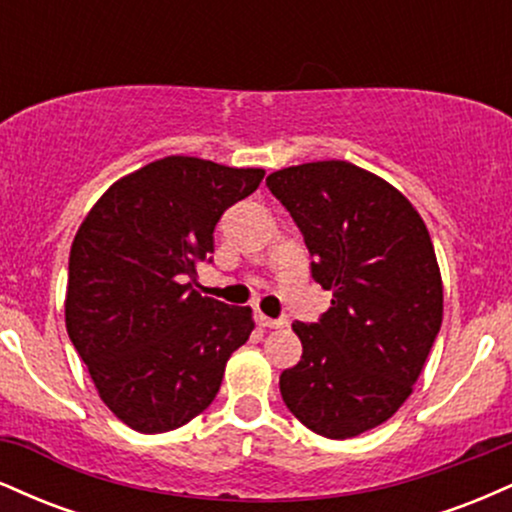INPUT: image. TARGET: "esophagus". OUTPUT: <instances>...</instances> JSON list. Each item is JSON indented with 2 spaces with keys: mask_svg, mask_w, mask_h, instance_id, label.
Returning <instances> with one entry per match:
<instances>
[{
  "mask_svg": "<svg viewBox=\"0 0 512 512\" xmlns=\"http://www.w3.org/2000/svg\"><path fill=\"white\" fill-rule=\"evenodd\" d=\"M257 325L269 327V330H281V327H286V325H289V322H286V320H274V317H267V315L257 313Z\"/></svg>",
  "mask_w": 512,
  "mask_h": 512,
  "instance_id": "esophagus-1",
  "label": "esophagus"
}]
</instances>
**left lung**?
<instances>
[{"instance_id": "obj_1", "label": "left lung", "mask_w": 512, "mask_h": 512, "mask_svg": "<svg viewBox=\"0 0 512 512\" xmlns=\"http://www.w3.org/2000/svg\"><path fill=\"white\" fill-rule=\"evenodd\" d=\"M269 192L303 233L310 272L332 291L317 322H293L301 361L279 390L303 426L344 440L407 402L443 322V281L419 211L346 161L276 170Z\"/></svg>"}]
</instances>
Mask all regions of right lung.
I'll list each match as a JSON object with an SVG mask.
<instances>
[{"instance_id": "1", "label": "right lung", "mask_w": 512, "mask_h": 512, "mask_svg": "<svg viewBox=\"0 0 512 512\" xmlns=\"http://www.w3.org/2000/svg\"><path fill=\"white\" fill-rule=\"evenodd\" d=\"M262 168L166 156L117 180L69 252L64 320L108 409L139 433L185 426L214 402L252 310L192 289L228 207Z\"/></svg>"}]
</instances>
